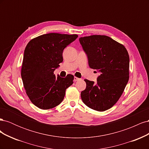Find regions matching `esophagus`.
I'll use <instances>...</instances> for the list:
<instances>
[{
    "instance_id": "34e87169",
    "label": "esophagus",
    "mask_w": 149,
    "mask_h": 149,
    "mask_svg": "<svg viewBox=\"0 0 149 149\" xmlns=\"http://www.w3.org/2000/svg\"><path fill=\"white\" fill-rule=\"evenodd\" d=\"M79 79H80L79 78L76 77V76H74V81H78Z\"/></svg>"
}]
</instances>
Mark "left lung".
Returning <instances> with one entry per match:
<instances>
[{
	"mask_svg": "<svg viewBox=\"0 0 149 149\" xmlns=\"http://www.w3.org/2000/svg\"><path fill=\"white\" fill-rule=\"evenodd\" d=\"M79 42L86 53L89 67L100 73L96 83L84 79L86 88L81 97L91 109L106 111L118 102L127 84L129 53L123 45L106 35L81 37Z\"/></svg>",
	"mask_w": 149,
	"mask_h": 149,
	"instance_id": "8db88e82",
	"label": "left lung"
}]
</instances>
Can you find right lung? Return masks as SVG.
I'll use <instances>...</instances> for the list:
<instances>
[{
    "instance_id": "right-lung-1",
    "label": "right lung",
    "mask_w": 149,
    "mask_h": 149,
    "mask_svg": "<svg viewBox=\"0 0 149 149\" xmlns=\"http://www.w3.org/2000/svg\"><path fill=\"white\" fill-rule=\"evenodd\" d=\"M76 34L50 33L31 40L26 46L21 76L25 91L35 106L49 109L63 100L66 89L73 83L74 76H56L54 71L63 60V49L77 38Z\"/></svg>"
}]
</instances>
